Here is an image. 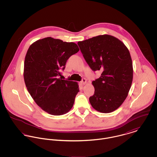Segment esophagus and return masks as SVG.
Here are the masks:
<instances>
[{
    "mask_svg": "<svg viewBox=\"0 0 157 157\" xmlns=\"http://www.w3.org/2000/svg\"><path fill=\"white\" fill-rule=\"evenodd\" d=\"M86 82H87V80H86V78H83L82 79V80L81 81V84L82 85H85L86 83Z\"/></svg>",
    "mask_w": 157,
    "mask_h": 157,
    "instance_id": "obj_1",
    "label": "esophagus"
}]
</instances>
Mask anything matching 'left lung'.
I'll use <instances>...</instances> for the list:
<instances>
[{
	"instance_id": "1",
	"label": "left lung",
	"mask_w": 157,
	"mask_h": 157,
	"mask_svg": "<svg viewBox=\"0 0 157 157\" xmlns=\"http://www.w3.org/2000/svg\"><path fill=\"white\" fill-rule=\"evenodd\" d=\"M77 44L90 69L102 72L92 82L95 91L90 97V105L98 112L114 111L126 98L132 82V62L128 49L119 39L108 34Z\"/></svg>"
}]
</instances>
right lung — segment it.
I'll list each match as a JSON object with an SVG mask.
<instances>
[{
	"label": "right lung",
	"instance_id": "add662e5",
	"mask_svg": "<svg viewBox=\"0 0 157 157\" xmlns=\"http://www.w3.org/2000/svg\"><path fill=\"white\" fill-rule=\"evenodd\" d=\"M78 51L75 43L50 37L37 40L28 49L24 62L25 85L36 104L51 115L65 114L73 106L79 92L78 83L59 77L67 59Z\"/></svg>",
	"mask_w": 157,
	"mask_h": 157
}]
</instances>
